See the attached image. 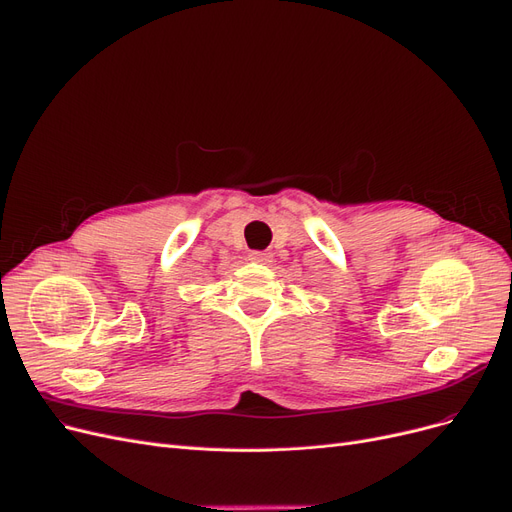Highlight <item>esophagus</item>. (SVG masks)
Wrapping results in <instances>:
<instances>
[{
	"label": "esophagus",
	"instance_id": "obj_1",
	"mask_svg": "<svg viewBox=\"0 0 512 512\" xmlns=\"http://www.w3.org/2000/svg\"><path fill=\"white\" fill-rule=\"evenodd\" d=\"M250 260L258 262V264H271L273 262V254L267 250H254L250 252Z\"/></svg>",
	"mask_w": 512,
	"mask_h": 512
}]
</instances>
